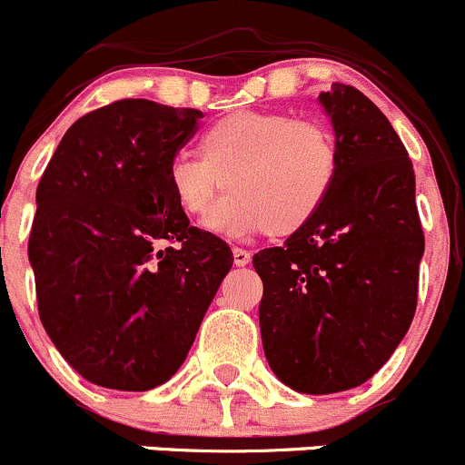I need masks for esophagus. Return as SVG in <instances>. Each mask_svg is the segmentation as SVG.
I'll return each instance as SVG.
<instances>
[{"mask_svg": "<svg viewBox=\"0 0 465 465\" xmlns=\"http://www.w3.org/2000/svg\"><path fill=\"white\" fill-rule=\"evenodd\" d=\"M232 262L237 266H246L251 262V251H243V248H232Z\"/></svg>", "mask_w": 465, "mask_h": 465, "instance_id": "obj_1", "label": "esophagus"}]
</instances>
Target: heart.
<instances>
[{
  "mask_svg": "<svg viewBox=\"0 0 465 465\" xmlns=\"http://www.w3.org/2000/svg\"><path fill=\"white\" fill-rule=\"evenodd\" d=\"M199 153L169 163V190L183 213L203 217L223 182L229 194L203 226L226 237L301 232L321 213L341 167L332 131L289 113L228 114L201 133Z\"/></svg>",
  "mask_w": 465,
  "mask_h": 465,
  "instance_id": "obj_1",
  "label": "heart"
}]
</instances>
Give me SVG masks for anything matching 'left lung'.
Returning <instances> with one entry per match:
<instances>
[{"label": "left lung", "mask_w": 465, "mask_h": 465, "mask_svg": "<svg viewBox=\"0 0 465 465\" xmlns=\"http://www.w3.org/2000/svg\"><path fill=\"white\" fill-rule=\"evenodd\" d=\"M337 135V183L284 246L255 252L269 366L293 391L355 389L373 378L416 314L425 251L416 178L382 110L357 87L319 96Z\"/></svg>", "instance_id": "obj_1"}]
</instances>
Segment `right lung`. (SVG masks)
<instances>
[{
	"label": "right lung",
	"instance_id": "obj_1",
	"mask_svg": "<svg viewBox=\"0 0 465 465\" xmlns=\"http://www.w3.org/2000/svg\"><path fill=\"white\" fill-rule=\"evenodd\" d=\"M201 117L113 101L72 124L40 178L29 234L38 314L87 382H167L231 271V246L190 226L167 183Z\"/></svg>",
	"mask_w": 465,
	"mask_h": 465
}]
</instances>
